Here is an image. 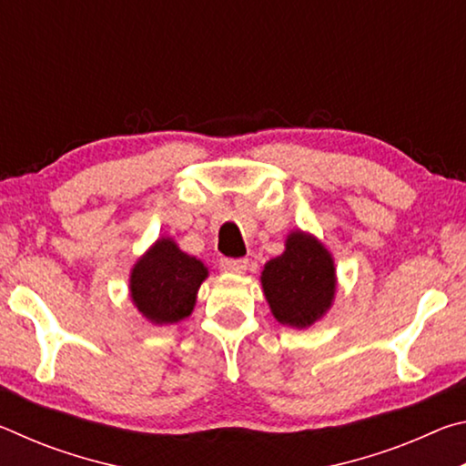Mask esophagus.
Instances as JSON below:
<instances>
[{"instance_id": "1", "label": "esophagus", "mask_w": 466, "mask_h": 466, "mask_svg": "<svg viewBox=\"0 0 466 466\" xmlns=\"http://www.w3.org/2000/svg\"><path fill=\"white\" fill-rule=\"evenodd\" d=\"M219 267H222V271H226V273L240 275L247 271L248 261L247 258H222V261H219Z\"/></svg>"}]
</instances>
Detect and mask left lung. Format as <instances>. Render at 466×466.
<instances>
[{"label": "left lung", "instance_id": "8db88e82", "mask_svg": "<svg viewBox=\"0 0 466 466\" xmlns=\"http://www.w3.org/2000/svg\"><path fill=\"white\" fill-rule=\"evenodd\" d=\"M261 283L275 320L306 329L325 317L333 304V257L314 236L296 230L288 236L286 250L265 265Z\"/></svg>", "mask_w": 466, "mask_h": 466}]
</instances>
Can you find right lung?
I'll use <instances>...</instances> for the list:
<instances>
[{"label": "right lung", "instance_id": "add662e5", "mask_svg": "<svg viewBox=\"0 0 466 466\" xmlns=\"http://www.w3.org/2000/svg\"><path fill=\"white\" fill-rule=\"evenodd\" d=\"M208 275L199 258L180 250L172 238H160L133 265L131 299L154 325H175L193 312Z\"/></svg>", "mask_w": 466, "mask_h": 466}]
</instances>
